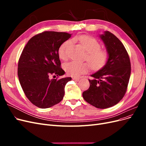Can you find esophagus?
<instances>
[{"instance_id":"34e87169","label":"esophagus","mask_w":146,"mask_h":146,"mask_svg":"<svg viewBox=\"0 0 146 146\" xmlns=\"http://www.w3.org/2000/svg\"><path fill=\"white\" fill-rule=\"evenodd\" d=\"M72 80H74V81H76V82H78V81H79V80H80V78H78V77H73L72 78Z\"/></svg>"}]
</instances>
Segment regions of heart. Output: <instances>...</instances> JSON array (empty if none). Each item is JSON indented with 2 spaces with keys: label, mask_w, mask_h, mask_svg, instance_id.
<instances>
[{
  "label": "heart",
  "mask_w": 146,
  "mask_h": 146,
  "mask_svg": "<svg viewBox=\"0 0 146 146\" xmlns=\"http://www.w3.org/2000/svg\"><path fill=\"white\" fill-rule=\"evenodd\" d=\"M77 39L86 50V60L88 61L91 67L94 70H99L104 68L108 60V55L107 52L100 50L101 45L98 40L94 38L83 35ZM70 40L64 41L58 48V56L60 58L66 60L68 58L67 49ZM87 63H80L72 61L64 65V68L68 75L72 77H78L82 74L86 73L90 70V65Z\"/></svg>",
  "instance_id": "b5f03b06"
}]
</instances>
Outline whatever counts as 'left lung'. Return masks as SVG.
<instances>
[{
    "mask_svg": "<svg viewBox=\"0 0 146 146\" xmlns=\"http://www.w3.org/2000/svg\"><path fill=\"white\" fill-rule=\"evenodd\" d=\"M100 38L105 44L108 60L104 68L92 74L90 86L83 98L94 107L104 109L116 105L127 91L131 74L129 54L119 39L105 31Z\"/></svg>",
    "mask_w": 146,
    "mask_h": 146,
    "instance_id": "1",
    "label": "left lung"
}]
</instances>
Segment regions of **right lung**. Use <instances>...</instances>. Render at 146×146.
Here are the masks:
<instances>
[{
  "instance_id": "right-lung-1",
  "label": "right lung",
  "mask_w": 146,
  "mask_h": 146,
  "mask_svg": "<svg viewBox=\"0 0 146 146\" xmlns=\"http://www.w3.org/2000/svg\"><path fill=\"white\" fill-rule=\"evenodd\" d=\"M70 36L65 32H44L31 38L21 55L17 68L21 86L28 99L39 108H50L63 99L65 85L71 77L56 80L50 76L65 74L58 52Z\"/></svg>"
}]
</instances>
